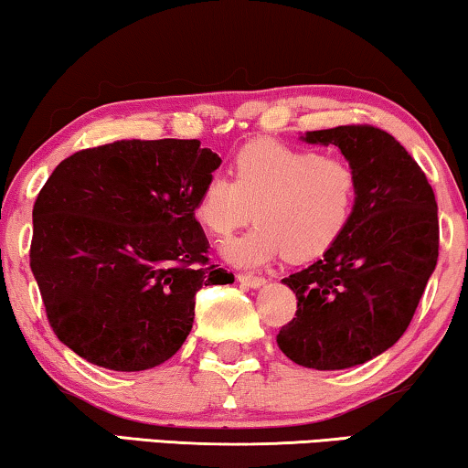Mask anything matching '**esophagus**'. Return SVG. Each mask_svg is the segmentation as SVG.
Wrapping results in <instances>:
<instances>
[{
	"instance_id": "esophagus-1",
	"label": "esophagus",
	"mask_w": 468,
	"mask_h": 468,
	"mask_svg": "<svg viewBox=\"0 0 468 468\" xmlns=\"http://www.w3.org/2000/svg\"><path fill=\"white\" fill-rule=\"evenodd\" d=\"M237 280H239L243 286H250V288H261L267 284L265 278H261V275H254V273H239L237 275Z\"/></svg>"
}]
</instances>
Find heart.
Instances as JSON below:
<instances>
[{
	"mask_svg": "<svg viewBox=\"0 0 468 468\" xmlns=\"http://www.w3.org/2000/svg\"><path fill=\"white\" fill-rule=\"evenodd\" d=\"M358 201V174L341 156L273 140L246 144L233 161V177L209 176L197 197L195 220L216 239H227L254 216L252 231L222 248L239 267H261L284 254L318 259L350 227Z\"/></svg>",
	"mask_w": 468,
	"mask_h": 468,
	"instance_id": "b5f03b06",
	"label": "heart"
}]
</instances>
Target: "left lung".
<instances>
[{
  "instance_id": "obj_1",
  "label": "left lung",
  "mask_w": 468,
  "mask_h": 468,
  "mask_svg": "<svg viewBox=\"0 0 468 468\" xmlns=\"http://www.w3.org/2000/svg\"><path fill=\"white\" fill-rule=\"evenodd\" d=\"M301 140L341 150L358 174V201L344 237L282 280L297 294V318L280 328L278 346L301 367L337 371L379 356L410 326L437 265V201L386 131L344 124Z\"/></svg>"
}]
</instances>
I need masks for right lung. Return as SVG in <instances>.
Masks as SVG:
<instances>
[{"mask_svg": "<svg viewBox=\"0 0 468 468\" xmlns=\"http://www.w3.org/2000/svg\"><path fill=\"white\" fill-rule=\"evenodd\" d=\"M199 140H121L61 161L34 206L29 265L61 344L110 371H146L180 350L209 265L195 220L220 167Z\"/></svg>", "mask_w": 468, "mask_h": 468, "instance_id": "obj_1", "label": "right lung"}]
</instances>
